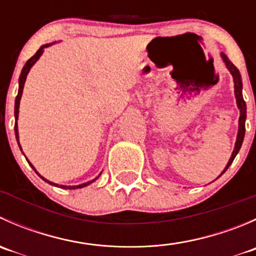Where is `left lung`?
Wrapping results in <instances>:
<instances>
[{
    "mask_svg": "<svg viewBox=\"0 0 256 256\" xmlns=\"http://www.w3.org/2000/svg\"><path fill=\"white\" fill-rule=\"evenodd\" d=\"M222 58H223L224 63H226V68L229 69V72L232 73V76H233L234 78V92H236V104H238V108L240 110V118H239V132H238V138H236V147H234V151L233 154H232V157L230 160H229L228 164H226V167L224 168L223 174L224 172L228 170V167L230 166L232 162L234 161V158H236V154L239 152L240 147H242V140H244V135H245V118H246V104H245L244 99H242V76H240V73L238 70V68H236V66H234L233 63H232L230 60H229L228 58H226V56L224 53H222Z\"/></svg>",
    "mask_w": 256,
    "mask_h": 256,
    "instance_id": "1",
    "label": "left lung"
}]
</instances>
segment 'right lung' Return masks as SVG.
Returning <instances> with one entry per match:
<instances>
[{"label": "right lung", "instance_id": "1", "mask_svg": "<svg viewBox=\"0 0 256 256\" xmlns=\"http://www.w3.org/2000/svg\"><path fill=\"white\" fill-rule=\"evenodd\" d=\"M48 46H50V44H44V46H42V47H40V49H38L37 53H36L34 56H32V58L28 59L27 63H26L24 66H23L22 72H20V89H18V95L16 96V102H14V118H16V121H17V118H18V109H20V96H22L23 86H24V82H26V78H27L28 72H30V69L32 68L33 64H34L36 62H37L38 59H40V56H42V53H43V50H44V48H47ZM14 132H16V138H17V142H18V128H17V122L14 124ZM18 144H20V142H18ZM20 150H22V148H20ZM27 161H28V160H27ZM28 164H30V162H28ZM30 166H32V164H30ZM32 168L34 170V167L32 166ZM34 171H36V170H34ZM36 172H37V171H36ZM37 174H38V176H40V178H42V180H44L46 182H48L49 184L56 186V187L64 188V190H76V188H82V187H85V186L90 184V183L94 182V180H96V178H95V180H90V182L82 183V184H79V186H62V184L59 186V184H56V183H53V182H49V180H46V178H43L42 176H40V174H38V172H37Z\"/></svg>", "mask_w": 256, "mask_h": 256}]
</instances>
